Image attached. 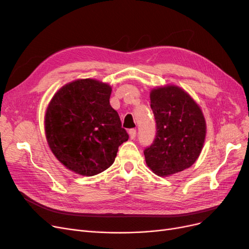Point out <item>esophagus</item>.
<instances>
[{
	"mask_svg": "<svg viewBox=\"0 0 249 249\" xmlns=\"http://www.w3.org/2000/svg\"><path fill=\"white\" fill-rule=\"evenodd\" d=\"M136 134H137V132H136V130H135V129L129 130V135H130V138L131 139H134L135 137H136Z\"/></svg>",
	"mask_w": 249,
	"mask_h": 249,
	"instance_id": "obj_1",
	"label": "esophagus"
}]
</instances>
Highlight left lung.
<instances>
[{
    "instance_id": "left-lung-1",
    "label": "left lung",
    "mask_w": 249,
    "mask_h": 249,
    "mask_svg": "<svg viewBox=\"0 0 249 249\" xmlns=\"http://www.w3.org/2000/svg\"><path fill=\"white\" fill-rule=\"evenodd\" d=\"M149 96L157 133L143 152L147 166L159 177L189 168L199 157L206 138V120L199 106L175 85L155 88Z\"/></svg>"
}]
</instances>
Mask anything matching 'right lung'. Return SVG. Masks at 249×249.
Here are the masks:
<instances>
[{"instance_id":"right-lung-1","label":"right lung","mask_w":249,"mask_h":249,"mask_svg":"<svg viewBox=\"0 0 249 249\" xmlns=\"http://www.w3.org/2000/svg\"><path fill=\"white\" fill-rule=\"evenodd\" d=\"M111 86L93 79L72 81L50 102L44 129L53 154L66 168L91 177L109 168L129 139L111 107Z\"/></svg>"}]
</instances>
